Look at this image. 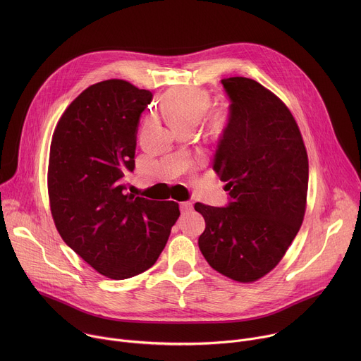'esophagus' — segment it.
Returning <instances> with one entry per match:
<instances>
[{
    "label": "esophagus",
    "mask_w": 361,
    "mask_h": 361,
    "mask_svg": "<svg viewBox=\"0 0 361 361\" xmlns=\"http://www.w3.org/2000/svg\"><path fill=\"white\" fill-rule=\"evenodd\" d=\"M180 210H181L183 214L190 213L192 210V204L188 202V201H183V202H180Z\"/></svg>",
    "instance_id": "esophagus-1"
}]
</instances>
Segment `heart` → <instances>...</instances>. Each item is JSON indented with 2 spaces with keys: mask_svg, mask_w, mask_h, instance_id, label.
<instances>
[{
  "mask_svg": "<svg viewBox=\"0 0 361 361\" xmlns=\"http://www.w3.org/2000/svg\"><path fill=\"white\" fill-rule=\"evenodd\" d=\"M210 106V95L200 88H178L170 91L163 101V111L176 126L197 124Z\"/></svg>",
  "mask_w": 361,
  "mask_h": 361,
  "instance_id": "1",
  "label": "heart"
}]
</instances>
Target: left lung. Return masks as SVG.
I'll use <instances>...</instances> for the list:
<instances>
[{
    "label": "left lung",
    "instance_id": "left-lung-1",
    "mask_svg": "<svg viewBox=\"0 0 361 361\" xmlns=\"http://www.w3.org/2000/svg\"><path fill=\"white\" fill-rule=\"evenodd\" d=\"M221 84L231 99L213 169L227 181V207L195 202L205 220L198 247L220 274L252 283L269 274L295 238L307 205L308 157L284 102L251 78Z\"/></svg>",
    "mask_w": 361,
    "mask_h": 361
}]
</instances>
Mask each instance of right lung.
Wrapping results in <instances>:
<instances>
[{"instance_id":"right-lung-1","label":"right lung","mask_w":361,"mask_h":361,"mask_svg":"<svg viewBox=\"0 0 361 361\" xmlns=\"http://www.w3.org/2000/svg\"><path fill=\"white\" fill-rule=\"evenodd\" d=\"M151 98L124 80L92 84L66 109L51 140L47 183L54 224L85 263L113 280L154 266L180 217L176 201L124 191Z\"/></svg>"}]
</instances>
